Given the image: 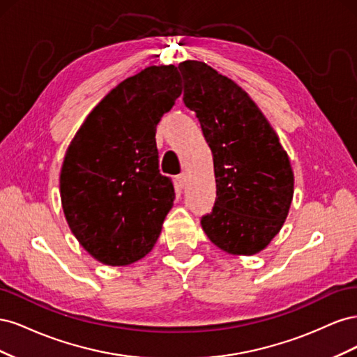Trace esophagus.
Returning a JSON list of instances; mask_svg holds the SVG:
<instances>
[{
	"label": "esophagus",
	"mask_w": 357,
	"mask_h": 357,
	"mask_svg": "<svg viewBox=\"0 0 357 357\" xmlns=\"http://www.w3.org/2000/svg\"><path fill=\"white\" fill-rule=\"evenodd\" d=\"M176 180H177V186L183 189V188L186 186V183H188V176L185 174V172H181L180 176H177V178H176Z\"/></svg>",
	"instance_id": "34e87169"
}]
</instances>
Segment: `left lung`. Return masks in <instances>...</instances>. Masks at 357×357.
Returning <instances> with one entry per match:
<instances>
[{
    "label": "left lung",
    "mask_w": 357,
    "mask_h": 357,
    "mask_svg": "<svg viewBox=\"0 0 357 357\" xmlns=\"http://www.w3.org/2000/svg\"><path fill=\"white\" fill-rule=\"evenodd\" d=\"M183 101L211 149L218 197L201 226L234 256H253L283 228L295 176L274 128L241 86L199 61L178 63Z\"/></svg>",
    "instance_id": "obj_1"
}]
</instances>
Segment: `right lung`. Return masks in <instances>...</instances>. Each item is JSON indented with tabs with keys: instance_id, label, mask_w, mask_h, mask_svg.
Returning a JSON list of instances; mask_svg holds the SVG:
<instances>
[{
	"instance_id": "1",
	"label": "right lung",
	"mask_w": 357,
	"mask_h": 357,
	"mask_svg": "<svg viewBox=\"0 0 357 357\" xmlns=\"http://www.w3.org/2000/svg\"><path fill=\"white\" fill-rule=\"evenodd\" d=\"M180 93L176 66L125 79L93 107L63 156V215L79 244L104 265H131L159 238L174 188L158 168L156 125Z\"/></svg>"
}]
</instances>
